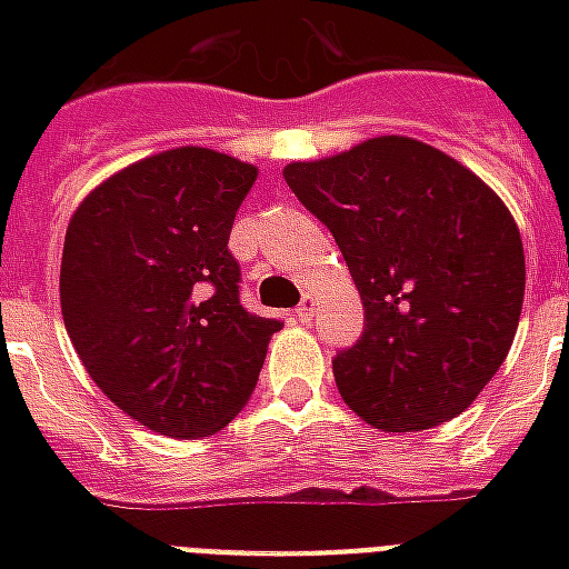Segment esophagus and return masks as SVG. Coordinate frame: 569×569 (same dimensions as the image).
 <instances>
[{"mask_svg":"<svg viewBox=\"0 0 569 569\" xmlns=\"http://www.w3.org/2000/svg\"><path fill=\"white\" fill-rule=\"evenodd\" d=\"M313 313H317V301H313V296H305V301L296 308V317L301 322H310L313 320Z\"/></svg>","mask_w":569,"mask_h":569,"instance_id":"1","label":"esophagus"}]
</instances>
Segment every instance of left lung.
I'll return each instance as SVG.
<instances>
[{
    "label": "left lung",
    "mask_w": 569,
    "mask_h": 569,
    "mask_svg": "<svg viewBox=\"0 0 569 569\" xmlns=\"http://www.w3.org/2000/svg\"><path fill=\"white\" fill-rule=\"evenodd\" d=\"M332 231L366 329L335 357L347 406L381 432L457 418L497 375L525 305V247L509 207L451 154L375 137L283 167Z\"/></svg>",
    "instance_id": "obj_1"
}]
</instances>
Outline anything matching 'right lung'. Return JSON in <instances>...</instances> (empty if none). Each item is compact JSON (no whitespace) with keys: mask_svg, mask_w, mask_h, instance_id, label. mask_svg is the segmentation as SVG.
I'll list each match as a JSON object with an SVG mask.
<instances>
[{"mask_svg":"<svg viewBox=\"0 0 569 569\" xmlns=\"http://www.w3.org/2000/svg\"><path fill=\"white\" fill-rule=\"evenodd\" d=\"M259 170L182 146L112 173L69 219L60 310L93 383L170 439L243 411L277 320L240 305L231 224Z\"/></svg>","mask_w":569,"mask_h":569,"instance_id":"add662e5","label":"right lung"}]
</instances>
